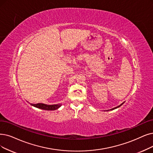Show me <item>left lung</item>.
Wrapping results in <instances>:
<instances>
[{
    "mask_svg": "<svg viewBox=\"0 0 153 153\" xmlns=\"http://www.w3.org/2000/svg\"><path fill=\"white\" fill-rule=\"evenodd\" d=\"M121 103V104L120 105H119V106H117V107H114V108H112V109H110V110H108V111H112V110H114V109H115V108H119V107H120L122 105H123V103Z\"/></svg>",
    "mask_w": 153,
    "mask_h": 153,
    "instance_id": "1",
    "label": "left lung"
}]
</instances>
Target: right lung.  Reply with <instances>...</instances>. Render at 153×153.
I'll return each instance as SVG.
<instances>
[{"mask_svg": "<svg viewBox=\"0 0 153 153\" xmlns=\"http://www.w3.org/2000/svg\"><path fill=\"white\" fill-rule=\"evenodd\" d=\"M30 105L41 109L46 110V111H54V110H56L58 108H59L62 106V104H54V105H47L45 104V103H36V104H33V103H30Z\"/></svg>", "mask_w": 153, "mask_h": 153, "instance_id": "right-lung-1", "label": "right lung"}]
</instances>
